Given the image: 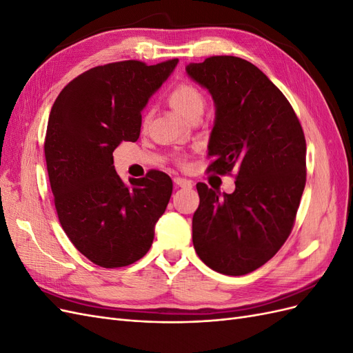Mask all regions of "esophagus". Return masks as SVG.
Instances as JSON below:
<instances>
[{
	"label": "esophagus",
	"instance_id": "34e87169",
	"mask_svg": "<svg viewBox=\"0 0 353 353\" xmlns=\"http://www.w3.org/2000/svg\"><path fill=\"white\" fill-rule=\"evenodd\" d=\"M174 183H175V185H176V187H181V188H190V187H193V183H191L190 179H187V178H181V176L174 178Z\"/></svg>",
	"mask_w": 353,
	"mask_h": 353
}]
</instances>
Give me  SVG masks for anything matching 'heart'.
<instances>
[{
    "label": "heart",
    "mask_w": 353,
    "mask_h": 353,
    "mask_svg": "<svg viewBox=\"0 0 353 353\" xmlns=\"http://www.w3.org/2000/svg\"><path fill=\"white\" fill-rule=\"evenodd\" d=\"M169 104L184 117H188L197 112H203L205 108V95L190 82H181L168 95ZM148 122V114L144 117V123Z\"/></svg>",
    "instance_id": "1"
}]
</instances>
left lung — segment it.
I'll list each match as a JSON object with an SVG mask.
<instances>
[{
  "mask_svg": "<svg viewBox=\"0 0 353 353\" xmlns=\"http://www.w3.org/2000/svg\"><path fill=\"white\" fill-rule=\"evenodd\" d=\"M185 70L215 103L208 170L237 172L231 194L197 184L194 249L213 271L249 274L280 250L294 225L306 183L302 125L284 94L248 60L213 56Z\"/></svg>",
  "mask_w": 353,
  "mask_h": 353,
  "instance_id": "left-lung-1",
  "label": "left lung"
}]
</instances>
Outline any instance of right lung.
Wrapping results in <instances>:
<instances>
[{
    "label": "right lung",
    "mask_w": 353,
    "mask_h": 353,
    "mask_svg": "<svg viewBox=\"0 0 353 353\" xmlns=\"http://www.w3.org/2000/svg\"><path fill=\"white\" fill-rule=\"evenodd\" d=\"M176 65L125 60L92 68L51 108L44 152L57 216L74 248L103 268L143 258L172 194V179L160 170L123 183L113 152L138 140L143 109Z\"/></svg>",
    "instance_id": "1"
}]
</instances>
